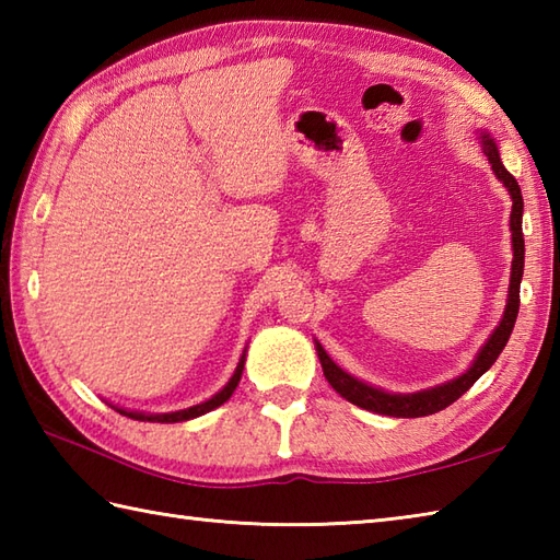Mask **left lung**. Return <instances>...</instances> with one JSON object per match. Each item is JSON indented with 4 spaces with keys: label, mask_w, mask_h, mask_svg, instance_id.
<instances>
[{
    "label": "left lung",
    "mask_w": 560,
    "mask_h": 560,
    "mask_svg": "<svg viewBox=\"0 0 560 560\" xmlns=\"http://www.w3.org/2000/svg\"><path fill=\"white\" fill-rule=\"evenodd\" d=\"M481 147L486 156H489L495 177L508 187L510 197H513V213H510V231H513V271H510L508 305H505L501 325L493 329V335L483 343L467 373L450 380L445 385L413 392V395H389V392L361 383V380H355L347 371H341V368L329 359L327 351L323 349V343L315 341V349L319 355V363H323L327 383L335 387L343 399L355 404V407L375 411V413H385V416H397V419H419V416L443 411L452 401H457L474 383H477L486 371H489L498 355H501V351L505 349L510 335H513L517 311H520V281H522V271H525V237H522V209H525V205H522V192H520L517 180L505 171L495 141L486 132H481Z\"/></svg>",
    "instance_id": "1"
}]
</instances>
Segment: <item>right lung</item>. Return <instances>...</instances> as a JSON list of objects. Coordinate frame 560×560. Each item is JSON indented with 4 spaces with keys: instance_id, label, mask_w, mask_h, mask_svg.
<instances>
[{
    "instance_id": "right-lung-1",
    "label": "right lung",
    "mask_w": 560,
    "mask_h": 560,
    "mask_svg": "<svg viewBox=\"0 0 560 560\" xmlns=\"http://www.w3.org/2000/svg\"><path fill=\"white\" fill-rule=\"evenodd\" d=\"M243 368H245V351L241 355V363H237L233 377L229 380V385H225L221 392H217L211 399L197 404V407H189V409H183V411H171V413H139V411H127V409H117L120 413L129 416V419H137V421H151V423H177V421H189V419H197V416L207 413L211 409L221 407L223 401H229L231 395L235 392L237 383H241V375H243Z\"/></svg>"
}]
</instances>
